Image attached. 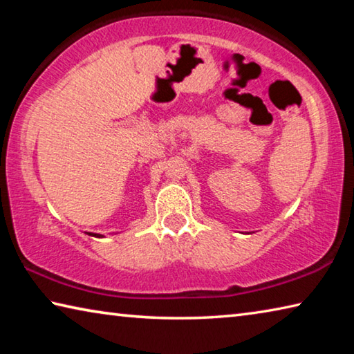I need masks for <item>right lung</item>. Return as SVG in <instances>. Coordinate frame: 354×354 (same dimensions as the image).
I'll list each match as a JSON object with an SVG mask.
<instances>
[{"label":"right lung","mask_w":354,"mask_h":354,"mask_svg":"<svg viewBox=\"0 0 354 354\" xmlns=\"http://www.w3.org/2000/svg\"><path fill=\"white\" fill-rule=\"evenodd\" d=\"M95 236H97V234H95ZM98 236H100V234H98Z\"/></svg>","instance_id":"obj_1"}]
</instances>
